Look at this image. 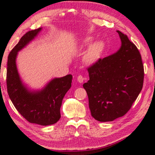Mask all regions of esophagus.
Masks as SVG:
<instances>
[{"label":"esophagus","instance_id":"esophagus-1","mask_svg":"<svg viewBox=\"0 0 155 155\" xmlns=\"http://www.w3.org/2000/svg\"><path fill=\"white\" fill-rule=\"evenodd\" d=\"M77 81L78 83H82L83 82V81H84V78H83L82 75H78L77 77Z\"/></svg>","mask_w":155,"mask_h":155}]
</instances>
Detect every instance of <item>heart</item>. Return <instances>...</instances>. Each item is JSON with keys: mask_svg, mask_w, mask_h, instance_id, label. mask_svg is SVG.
<instances>
[{"mask_svg": "<svg viewBox=\"0 0 155 155\" xmlns=\"http://www.w3.org/2000/svg\"><path fill=\"white\" fill-rule=\"evenodd\" d=\"M85 42L87 43H89L91 42V39H87ZM101 51H102V44L101 42H95L91 45L88 51L85 54L84 61L87 64L94 63L99 58Z\"/></svg>", "mask_w": 155, "mask_h": 155, "instance_id": "heart-1", "label": "heart"}]
</instances>
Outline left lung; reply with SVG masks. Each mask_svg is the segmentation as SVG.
Listing matches in <instances>:
<instances>
[{
    "label": "left lung",
    "mask_w": 155,
    "mask_h": 155,
    "mask_svg": "<svg viewBox=\"0 0 155 155\" xmlns=\"http://www.w3.org/2000/svg\"><path fill=\"white\" fill-rule=\"evenodd\" d=\"M117 32L120 48L88 68L89 81L83 84L92 117L100 122L123 117L143 87L144 72L141 54L126 35Z\"/></svg>",
    "instance_id": "8db88e82"
}]
</instances>
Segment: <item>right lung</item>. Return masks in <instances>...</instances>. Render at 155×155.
Returning <instances> with one entry per match:
<instances>
[{
    "mask_svg": "<svg viewBox=\"0 0 155 155\" xmlns=\"http://www.w3.org/2000/svg\"><path fill=\"white\" fill-rule=\"evenodd\" d=\"M41 27L27 32L21 38L8 56L7 91L13 104L21 115L31 123L46 125L57 123L61 117L60 108L64 96L71 87L72 76L56 78L41 90H30L21 80L17 67L18 52L32 41Z\"/></svg>",
    "mask_w": 155,
    "mask_h": 155,
    "instance_id": "right-lung-1",
    "label": "right lung"
}]
</instances>
